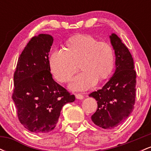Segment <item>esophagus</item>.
<instances>
[{
    "instance_id": "obj_1",
    "label": "esophagus",
    "mask_w": 151,
    "mask_h": 151,
    "mask_svg": "<svg viewBox=\"0 0 151 151\" xmlns=\"http://www.w3.org/2000/svg\"><path fill=\"white\" fill-rule=\"evenodd\" d=\"M75 96L77 99H84V96L82 94H81V93H76Z\"/></svg>"
}]
</instances>
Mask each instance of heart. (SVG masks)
Returning a JSON list of instances; mask_svg holds the SVG:
<instances>
[{
	"label": "heart",
	"mask_w": 151,
	"mask_h": 151,
	"mask_svg": "<svg viewBox=\"0 0 151 151\" xmlns=\"http://www.w3.org/2000/svg\"><path fill=\"white\" fill-rule=\"evenodd\" d=\"M115 62L113 47L105 42H99L91 35H79L68 40L65 51L55 50L49 64L51 72L57 80L67 82L78 70L81 72L72 79L70 87L83 91L92 87L109 77Z\"/></svg>",
	"instance_id": "obj_1"
}]
</instances>
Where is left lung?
<instances>
[{
    "label": "left lung",
    "instance_id": "8db88e82",
    "mask_svg": "<svg viewBox=\"0 0 151 151\" xmlns=\"http://www.w3.org/2000/svg\"><path fill=\"white\" fill-rule=\"evenodd\" d=\"M116 55V70L108 82L89 96L97 101L91 116L93 124L104 129L116 127L133 111L136 99V72L131 53L116 34L110 35Z\"/></svg>",
    "mask_w": 151,
    "mask_h": 151
}]
</instances>
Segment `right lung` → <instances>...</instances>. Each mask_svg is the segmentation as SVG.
<instances>
[{
	"instance_id": "right-lung-1",
	"label": "right lung",
	"mask_w": 151,
	"mask_h": 151,
	"mask_svg": "<svg viewBox=\"0 0 151 151\" xmlns=\"http://www.w3.org/2000/svg\"><path fill=\"white\" fill-rule=\"evenodd\" d=\"M52 43L53 37L47 34L31 38L19 57L14 73L12 99L20 122L32 133L52 131L63 106L75 100L50 73L48 56Z\"/></svg>"
}]
</instances>
